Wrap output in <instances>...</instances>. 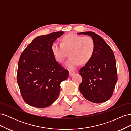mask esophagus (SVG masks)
Returning <instances> with one entry per match:
<instances>
[{"instance_id":"obj_1","label":"esophagus","mask_w":131,"mask_h":131,"mask_svg":"<svg viewBox=\"0 0 131 131\" xmlns=\"http://www.w3.org/2000/svg\"><path fill=\"white\" fill-rule=\"evenodd\" d=\"M75 74V72H73V71H69V77H72L73 76V75H74Z\"/></svg>"}]
</instances>
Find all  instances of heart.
<instances>
[{
    "label": "heart",
    "instance_id": "b5f03b06",
    "mask_svg": "<svg viewBox=\"0 0 131 131\" xmlns=\"http://www.w3.org/2000/svg\"><path fill=\"white\" fill-rule=\"evenodd\" d=\"M51 50L54 58L59 62L64 60L66 51H69V58L65 66L69 69H74L80 64H85L92 58L95 51V42L90 37H82L75 33H69L63 37L61 43L54 42Z\"/></svg>",
    "mask_w": 131,
    "mask_h": 131
}]
</instances>
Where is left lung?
Masks as SVG:
<instances>
[{"mask_svg": "<svg viewBox=\"0 0 131 131\" xmlns=\"http://www.w3.org/2000/svg\"><path fill=\"white\" fill-rule=\"evenodd\" d=\"M78 34L88 35L95 42L92 58L79 70V74L82 78L79 90L82 96L91 102H105L112 96L117 81L113 51L104 39L96 33L84 31Z\"/></svg>", "mask_w": 131, "mask_h": 131, "instance_id": "obj_1", "label": "left lung"}]
</instances>
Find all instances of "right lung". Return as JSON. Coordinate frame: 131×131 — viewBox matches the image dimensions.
Listing matches in <instances>:
<instances>
[{"mask_svg": "<svg viewBox=\"0 0 131 131\" xmlns=\"http://www.w3.org/2000/svg\"><path fill=\"white\" fill-rule=\"evenodd\" d=\"M64 33L36 37L21 55L17 80L23 100L30 106L43 108L53 104L60 92V84L68 77V71L56 61L51 50L52 43Z\"/></svg>", "mask_w": 131, "mask_h": 131, "instance_id": "add662e5", "label": "right lung"}]
</instances>
